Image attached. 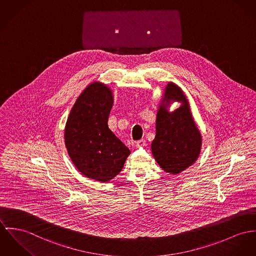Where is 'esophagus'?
Segmentation results:
<instances>
[{"instance_id": "obj_1", "label": "esophagus", "mask_w": 256, "mask_h": 256, "mask_svg": "<svg viewBox=\"0 0 256 256\" xmlns=\"http://www.w3.org/2000/svg\"><path fill=\"white\" fill-rule=\"evenodd\" d=\"M145 144H146V141H145V139H140V140H138V141L136 142V147L144 146Z\"/></svg>"}]
</instances>
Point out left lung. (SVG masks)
I'll list each match as a JSON object with an SVG mask.
<instances>
[{"label":"left lung","instance_id":"1","mask_svg":"<svg viewBox=\"0 0 256 256\" xmlns=\"http://www.w3.org/2000/svg\"><path fill=\"white\" fill-rule=\"evenodd\" d=\"M170 100H181L184 104L170 114L166 109ZM200 143L202 136L187 99L177 86L170 82L158 112L156 136L151 145L153 156L164 172L176 174L196 160Z\"/></svg>","mask_w":256,"mask_h":256}]
</instances>
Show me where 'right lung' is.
Instances as JSON below:
<instances>
[{
  "label": "right lung",
  "mask_w": 256,
  "mask_h": 256,
  "mask_svg": "<svg viewBox=\"0 0 256 256\" xmlns=\"http://www.w3.org/2000/svg\"><path fill=\"white\" fill-rule=\"evenodd\" d=\"M113 105L111 90L90 84L74 104L65 126V145L84 176L107 182L122 170L130 149L108 128Z\"/></svg>",
  "instance_id": "add662e5"
}]
</instances>
